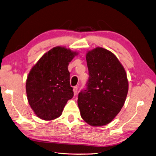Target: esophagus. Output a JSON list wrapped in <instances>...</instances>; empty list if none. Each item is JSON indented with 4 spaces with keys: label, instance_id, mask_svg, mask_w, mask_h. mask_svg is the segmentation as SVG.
<instances>
[{
    "label": "esophagus",
    "instance_id": "esophagus-1",
    "mask_svg": "<svg viewBox=\"0 0 156 156\" xmlns=\"http://www.w3.org/2000/svg\"><path fill=\"white\" fill-rule=\"evenodd\" d=\"M77 90H78V88L77 87H75L73 88V92H74V96H76L77 94Z\"/></svg>",
    "mask_w": 156,
    "mask_h": 156
}]
</instances>
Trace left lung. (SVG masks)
<instances>
[{
    "label": "left lung",
    "mask_w": 156,
    "mask_h": 156,
    "mask_svg": "<svg viewBox=\"0 0 156 156\" xmlns=\"http://www.w3.org/2000/svg\"><path fill=\"white\" fill-rule=\"evenodd\" d=\"M88 80L79 93L82 119L92 126L108 124L124 106L128 92L126 71L116 56L102 48L86 55Z\"/></svg>",
    "instance_id": "1"
}]
</instances>
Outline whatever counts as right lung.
<instances>
[{"label":"right lung","mask_w":156,"mask_h":156,"mask_svg":"<svg viewBox=\"0 0 156 156\" xmlns=\"http://www.w3.org/2000/svg\"><path fill=\"white\" fill-rule=\"evenodd\" d=\"M77 55L69 49L55 47L30 71L26 82L27 99L40 119L51 120L59 117L67 101L73 98L68 66Z\"/></svg>","instance_id":"add662e5"}]
</instances>
